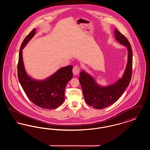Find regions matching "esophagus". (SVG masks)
Wrapping results in <instances>:
<instances>
[{"label":"esophagus","mask_w":150,"mask_h":150,"mask_svg":"<svg viewBox=\"0 0 150 150\" xmlns=\"http://www.w3.org/2000/svg\"><path fill=\"white\" fill-rule=\"evenodd\" d=\"M80 71V68L78 66H75L74 67H73V69H72V72H73V74L75 75H78Z\"/></svg>","instance_id":"1"}]
</instances>
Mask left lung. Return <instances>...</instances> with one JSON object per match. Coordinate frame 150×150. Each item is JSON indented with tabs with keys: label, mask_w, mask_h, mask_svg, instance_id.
Returning <instances> with one entry per match:
<instances>
[{
	"label": "left lung",
	"mask_w": 150,
	"mask_h": 150,
	"mask_svg": "<svg viewBox=\"0 0 150 150\" xmlns=\"http://www.w3.org/2000/svg\"><path fill=\"white\" fill-rule=\"evenodd\" d=\"M114 34L116 40L126 47L128 51L127 64L121 78L112 84L103 86L98 84L86 71L82 70L80 73L79 80L86 103L97 109H102L114 103L128 86L131 80L133 53L130 44L125 36L116 28Z\"/></svg>",
	"instance_id": "left-lung-1"
}]
</instances>
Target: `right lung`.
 Returning a JSON list of instances; mask_svg holds the SVG:
<instances>
[{
	"instance_id": "obj_1",
	"label": "right lung",
	"mask_w": 150,
	"mask_h": 150,
	"mask_svg": "<svg viewBox=\"0 0 150 150\" xmlns=\"http://www.w3.org/2000/svg\"><path fill=\"white\" fill-rule=\"evenodd\" d=\"M36 33V29H33L22 43L17 67L18 78L25 93L33 103L44 109H54L64 102L65 87L72 78L73 67L69 65L60 68L43 80H37L29 75L25 68L22 50Z\"/></svg>"
}]
</instances>
